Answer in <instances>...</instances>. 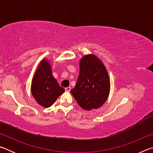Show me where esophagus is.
<instances>
[{
  "label": "esophagus",
  "mask_w": 153,
  "mask_h": 153,
  "mask_svg": "<svg viewBox=\"0 0 153 153\" xmlns=\"http://www.w3.org/2000/svg\"><path fill=\"white\" fill-rule=\"evenodd\" d=\"M65 90L66 92H70L71 90V87H67L65 88Z\"/></svg>",
  "instance_id": "34e87169"
}]
</instances>
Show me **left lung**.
<instances>
[{"instance_id": "1", "label": "left lung", "mask_w": 153, "mask_h": 153, "mask_svg": "<svg viewBox=\"0 0 153 153\" xmlns=\"http://www.w3.org/2000/svg\"><path fill=\"white\" fill-rule=\"evenodd\" d=\"M111 88L110 78L102 61L94 54L79 60V75L71 92L82 108L90 111L107 101Z\"/></svg>"}]
</instances>
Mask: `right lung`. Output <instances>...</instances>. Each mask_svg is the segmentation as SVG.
Wrapping results in <instances>:
<instances>
[{"label":"right lung","instance_id":"1","mask_svg":"<svg viewBox=\"0 0 153 153\" xmlns=\"http://www.w3.org/2000/svg\"><path fill=\"white\" fill-rule=\"evenodd\" d=\"M51 67V61L46 58L43 59L38 64L31 84L33 97L45 108L53 105L65 92L53 76Z\"/></svg>","mask_w":153,"mask_h":153}]
</instances>
